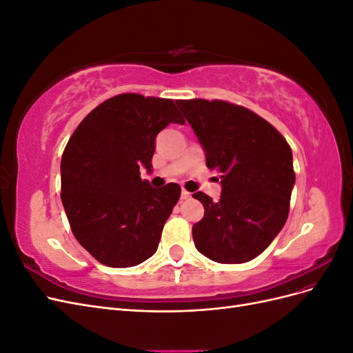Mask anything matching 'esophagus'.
Returning a JSON list of instances; mask_svg holds the SVG:
<instances>
[{"mask_svg": "<svg viewBox=\"0 0 353 353\" xmlns=\"http://www.w3.org/2000/svg\"><path fill=\"white\" fill-rule=\"evenodd\" d=\"M190 197H191V194L188 193V191H185V190L181 191V200H188Z\"/></svg>", "mask_w": 353, "mask_h": 353, "instance_id": "esophagus-1", "label": "esophagus"}]
</instances>
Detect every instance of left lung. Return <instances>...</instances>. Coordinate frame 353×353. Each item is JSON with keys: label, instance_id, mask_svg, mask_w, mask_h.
<instances>
[{"label": "left lung", "instance_id": "obj_1", "mask_svg": "<svg viewBox=\"0 0 353 353\" xmlns=\"http://www.w3.org/2000/svg\"><path fill=\"white\" fill-rule=\"evenodd\" d=\"M221 179V199L197 191L205 215L193 225L196 249L219 263H244L279 236L296 175L292 148L261 116L225 101L178 100Z\"/></svg>", "mask_w": 353, "mask_h": 353}]
</instances>
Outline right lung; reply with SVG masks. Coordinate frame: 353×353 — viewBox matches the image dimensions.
<instances>
[{
  "instance_id": "1",
  "label": "right lung",
  "mask_w": 353,
  "mask_h": 353,
  "mask_svg": "<svg viewBox=\"0 0 353 353\" xmlns=\"http://www.w3.org/2000/svg\"><path fill=\"white\" fill-rule=\"evenodd\" d=\"M184 125L172 100L121 94L97 105L74 130L61 157V203L73 236L112 268L140 265L156 253L178 184L153 188L157 134Z\"/></svg>"
}]
</instances>
